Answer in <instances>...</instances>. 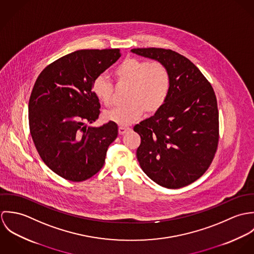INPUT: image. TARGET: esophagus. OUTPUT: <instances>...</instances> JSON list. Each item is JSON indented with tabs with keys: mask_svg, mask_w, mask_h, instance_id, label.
<instances>
[{
	"mask_svg": "<svg viewBox=\"0 0 254 254\" xmlns=\"http://www.w3.org/2000/svg\"><path fill=\"white\" fill-rule=\"evenodd\" d=\"M130 131V128H127V127H119L118 128V133H119V135H124V134H126L127 132H129Z\"/></svg>",
	"mask_w": 254,
	"mask_h": 254,
	"instance_id": "34e87169",
	"label": "esophagus"
}]
</instances>
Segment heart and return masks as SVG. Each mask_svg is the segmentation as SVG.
Segmentation results:
<instances>
[{
	"mask_svg": "<svg viewBox=\"0 0 254 254\" xmlns=\"http://www.w3.org/2000/svg\"><path fill=\"white\" fill-rule=\"evenodd\" d=\"M114 76L118 86L128 87L124 98L126 105L109 109L104 116L118 125H131L144 112L146 115L155 114L168 98L171 76L168 68L159 62L147 63L128 58L117 66ZM92 91L105 106L111 105L114 89L106 75L100 74L93 80Z\"/></svg>",
	"mask_w": 254,
	"mask_h": 254,
	"instance_id": "obj_1",
	"label": "heart"
}]
</instances>
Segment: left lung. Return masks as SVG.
I'll list each match as a JSON object with an SVG mask.
<instances>
[{
  "label": "left lung",
  "mask_w": 254,
  "mask_h": 254,
  "mask_svg": "<svg viewBox=\"0 0 254 254\" xmlns=\"http://www.w3.org/2000/svg\"><path fill=\"white\" fill-rule=\"evenodd\" d=\"M163 64L171 76L168 98L158 112L140 122L137 158L159 186L179 189L200 178L210 166L219 142L214 90L200 70L180 54L160 48L131 50Z\"/></svg>",
  "instance_id": "1"
}]
</instances>
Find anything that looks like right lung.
I'll return each mask as SVG.
<instances>
[{
  "mask_svg": "<svg viewBox=\"0 0 254 254\" xmlns=\"http://www.w3.org/2000/svg\"><path fill=\"white\" fill-rule=\"evenodd\" d=\"M121 57L119 49L79 50L49 64L37 78L28 105L29 129L45 164L65 180L82 182L105 164L117 124L87 127L100 115L93 80Z\"/></svg>",
  "mask_w": 254,
  "mask_h": 254,
  "instance_id": "add662e5",
  "label": "right lung"
}]
</instances>
